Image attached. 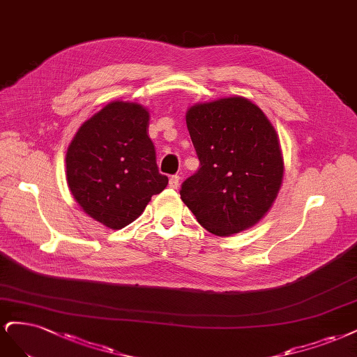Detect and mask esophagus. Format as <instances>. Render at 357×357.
<instances>
[{
	"label": "esophagus",
	"mask_w": 357,
	"mask_h": 357,
	"mask_svg": "<svg viewBox=\"0 0 357 357\" xmlns=\"http://www.w3.org/2000/svg\"><path fill=\"white\" fill-rule=\"evenodd\" d=\"M179 181H181V178H179L178 175L172 176V178H170V181H169V185H170V188L178 190V187H179Z\"/></svg>",
	"instance_id": "1"
}]
</instances>
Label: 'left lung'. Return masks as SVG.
I'll list each match as a JSON object with an SVG mask.
<instances>
[{
    "label": "left lung",
    "instance_id": "1",
    "mask_svg": "<svg viewBox=\"0 0 357 357\" xmlns=\"http://www.w3.org/2000/svg\"><path fill=\"white\" fill-rule=\"evenodd\" d=\"M185 120L200 167L182 183V202L215 236L252 228L271 209L283 182L274 126L243 96L195 103Z\"/></svg>",
    "mask_w": 357,
    "mask_h": 357
}]
</instances>
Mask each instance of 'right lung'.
I'll return each mask as SVG.
<instances>
[{
	"instance_id": "obj_1",
	"label": "right lung",
	"mask_w": 357,
	"mask_h": 357,
	"mask_svg": "<svg viewBox=\"0 0 357 357\" xmlns=\"http://www.w3.org/2000/svg\"><path fill=\"white\" fill-rule=\"evenodd\" d=\"M148 120L141 103L112 100L79 126L68 146V188L79 208L111 229L132 224L167 187L146 133Z\"/></svg>"
}]
</instances>
